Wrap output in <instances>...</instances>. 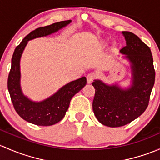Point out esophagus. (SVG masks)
I'll return each mask as SVG.
<instances>
[{"mask_svg": "<svg viewBox=\"0 0 160 160\" xmlns=\"http://www.w3.org/2000/svg\"><path fill=\"white\" fill-rule=\"evenodd\" d=\"M95 77H96V74H95V72H91V73H89L87 75V82H88V83H91L92 81L95 79Z\"/></svg>", "mask_w": 160, "mask_h": 160, "instance_id": "1", "label": "esophagus"}]
</instances>
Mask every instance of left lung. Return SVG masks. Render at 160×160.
I'll return each mask as SVG.
<instances>
[{"instance_id": "1", "label": "left lung", "mask_w": 160, "mask_h": 160, "mask_svg": "<svg viewBox=\"0 0 160 160\" xmlns=\"http://www.w3.org/2000/svg\"><path fill=\"white\" fill-rule=\"evenodd\" d=\"M126 44L119 51L129 62L131 85L122 88L118 83H105L95 79L92 102L94 114L100 123L119 127L132 122L145 112L155 82L153 59L150 48L138 36L122 31Z\"/></svg>"}]
</instances>
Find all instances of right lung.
<instances>
[{
	"label": "right lung",
	"instance_id": "1",
	"mask_svg": "<svg viewBox=\"0 0 160 160\" xmlns=\"http://www.w3.org/2000/svg\"><path fill=\"white\" fill-rule=\"evenodd\" d=\"M72 20L54 23L51 25L38 28L29 33L14 50L11 58V68L8 79V88L11 102L23 119L37 126H52L62 119L68 110L72 97L86 85V78L68 82L55 94L43 101H32L24 95L21 87L20 61L29 41L37 38L46 37L66 27Z\"/></svg>",
	"mask_w": 160,
	"mask_h": 160
}]
</instances>
